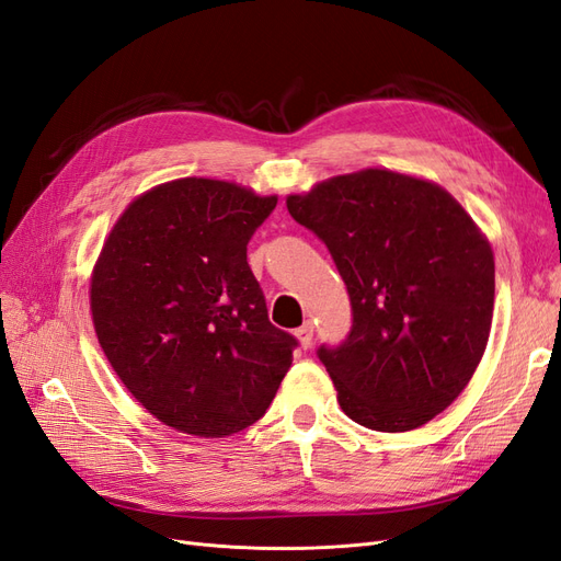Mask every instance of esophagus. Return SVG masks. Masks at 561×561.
<instances>
[{
    "instance_id": "esophagus-1",
    "label": "esophagus",
    "mask_w": 561,
    "mask_h": 561,
    "mask_svg": "<svg viewBox=\"0 0 561 561\" xmlns=\"http://www.w3.org/2000/svg\"><path fill=\"white\" fill-rule=\"evenodd\" d=\"M295 334H297V339H299V344H301L304 348H309L311 342H313V322H304L301 328L295 330Z\"/></svg>"
}]
</instances>
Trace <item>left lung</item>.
<instances>
[{
  "mask_svg": "<svg viewBox=\"0 0 561 561\" xmlns=\"http://www.w3.org/2000/svg\"><path fill=\"white\" fill-rule=\"evenodd\" d=\"M287 210L328 245L353 325L318 358L348 419L381 433L428 423L478 369L494 313V252L443 186L381 168L336 175Z\"/></svg>",
  "mask_w": 561,
  "mask_h": 561,
  "instance_id": "obj_1",
  "label": "left lung"
}]
</instances>
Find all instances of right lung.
I'll return each instance as SVG.
<instances>
[{
	"label": "right lung",
	"mask_w": 561,
	"mask_h": 561,
	"mask_svg": "<svg viewBox=\"0 0 561 561\" xmlns=\"http://www.w3.org/2000/svg\"><path fill=\"white\" fill-rule=\"evenodd\" d=\"M276 196L182 178L135 198L91 276L98 342L133 398L165 426L225 437L262 419L297 339L268 322L248 264Z\"/></svg>",
	"instance_id": "right-lung-1"
}]
</instances>
